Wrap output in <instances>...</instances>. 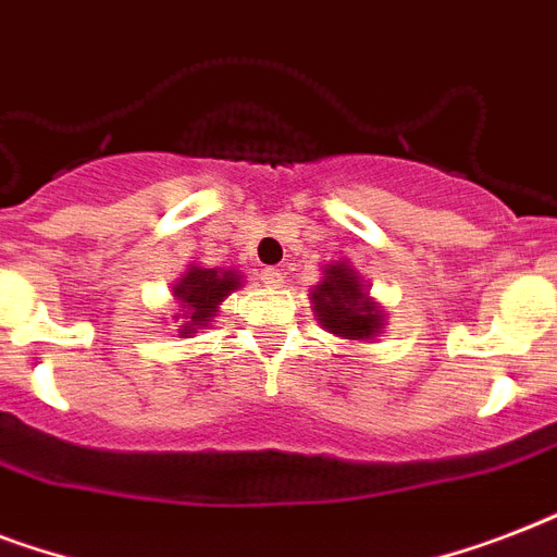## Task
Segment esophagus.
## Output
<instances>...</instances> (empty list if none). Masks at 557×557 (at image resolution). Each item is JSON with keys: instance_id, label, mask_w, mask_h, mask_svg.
Returning <instances> with one entry per match:
<instances>
[{"instance_id": "1", "label": "esophagus", "mask_w": 557, "mask_h": 557, "mask_svg": "<svg viewBox=\"0 0 557 557\" xmlns=\"http://www.w3.org/2000/svg\"><path fill=\"white\" fill-rule=\"evenodd\" d=\"M260 280L269 288H280V286H283V271H280V269H262Z\"/></svg>"}]
</instances>
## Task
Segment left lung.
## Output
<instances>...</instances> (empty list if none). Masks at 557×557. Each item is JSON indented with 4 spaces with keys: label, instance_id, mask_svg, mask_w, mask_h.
Returning a JSON list of instances; mask_svg holds the SVG:
<instances>
[{
    "label": "left lung",
    "instance_id": "8db88e82",
    "mask_svg": "<svg viewBox=\"0 0 557 557\" xmlns=\"http://www.w3.org/2000/svg\"><path fill=\"white\" fill-rule=\"evenodd\" d=\"M318 321L341 338H372L381 330V309L364 295L356 271L338 262L326 269L323 283L312 292Z\"/></svg>",
    "mask_w": 557,
    "mask_h": 557
}]
</instances>
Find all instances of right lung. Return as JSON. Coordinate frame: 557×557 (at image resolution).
<instances>
[{
	"label": "right lung",
	"mask_w": 557,
	"mask_h": 557,
	"mask_svg": "<svg viewBox=\"0 0 557 557\" xmlns=\"http://www.w3.org/2000/svg\"><path fill=\"white\" fill-rule=\"evenodd\" d=\"M236 286H239V274H234V271L196 269V265H193L185 277H182L176 292H173V295L178 297V304L187 309L185 318L190 323L185 326V335L196 330V326H205V323L213 318V312H216V306L222 304Z\"/></svg>",
	"instance_id": "1"
}]
</instances>
